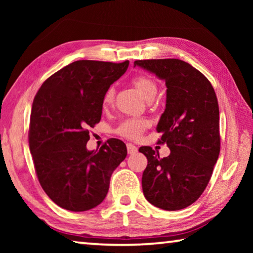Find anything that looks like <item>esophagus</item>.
I'll use <instances>...</instances> for the list:
<instances>
[{
	"mask_svg": "<svg viewBox=\"0 0 253 253\" xmlns=\"http://www.w3.org/2000/svg\"><path fill=\"white\" fill-rule=\"evenodd\" d=\"M127 152H128V154H129V155H132V154L137 153V147L135 146V145L128 143L127 144Z\"/></svg>",
	"mask_w": 253,
	"mask_h": 253,
	"instance_id": "34e87169",
	"label": "esophagus"
}]
</instances>
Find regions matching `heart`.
<instances>
[{"instance_id": "heart-1", "label": "heart", "mask_w": 253, "mask_h": 253, "mask_svg": "<svg viewBox=\"0 0 253 253\" xmlns=\"http://www.w3.org/2000/svg\"><path fill=\"white\" fill-rule=\"evenodd\" d=\"M132 84L135 85L137 90L146 98L147 100H152L157 93V84L152 78L147 76H138L132 79ZM115 99V89L110 87L105 91L101 99V106L104 109H108L113 105ZM148 126V122L144 118H130L124 121L117 127L116 132L127 139H138L144 130Z\"/></svg>"}]
</instances>
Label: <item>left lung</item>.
Segmentation results:
<instances>
[{
    "label": "left lung",
    "mask_w": 253,
    "mask_h": 253,
    "mask_svg": "<svg viewBox=\"0 0 253 253\" xmlns=\"http://www.w3.org/2000/svg\"><path fill=\"white\" fill-rule=\"evenodd\" d=\"M139 66L165 80L166 108L157 125L160 144L170 149L160 157L152 147L142 177L149 203L177 211L194 203L208 186L220 154V113L212 84L202 72L179 59L136 60Z\"/></svg>",
    "instance_id": "obj_1"
}]
</instances>
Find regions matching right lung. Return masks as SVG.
I'll list each match as a JSON object with an SVG mask.
<instances>
[{"instance_id": "add662e5", "label": "right lung", "mask_w": 253, "mask_h": 253, "mask_svg": "<svg viewBox=\"0 0 253 253\" xmlns=\"http://www.w3.org/2000/svg\"><path fill=\"white\" fill-rule=\"evenodd\" d=\"M128 65L78 60L50 76L34 97L30 152L41 187L60 208L84 212L99 205L111 174L126 158L121 139L91 152L85 145L89 128L100 122L102 96Z\"/></svg>"}]
</instances>
